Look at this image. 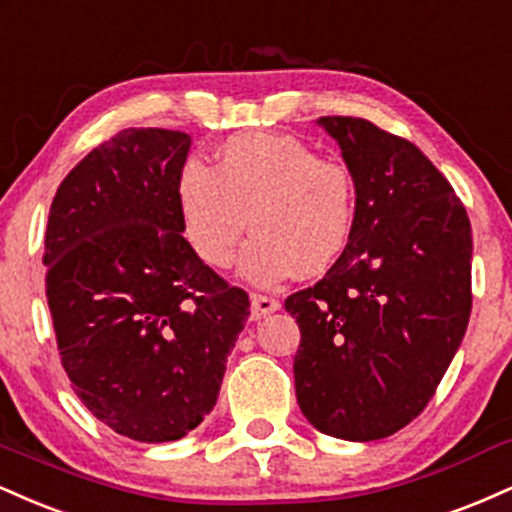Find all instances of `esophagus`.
I'll return each mask as SVG.
<instances>
[{"label":"esophagus","mask_w":512,"mask_h":512,"mask_svg":"<svg viewBox=\"0 0 512 512\" xmlns=\"http://www.w3.org/2000/svg\"><path fill=\"white\" fill-rule=\"evenodd\" d=\"M280 309V302L275 297H268V294H251V318L258 321V318H266Z\"/></svg>","instance_id":"esophagus-1"}]
</instances>
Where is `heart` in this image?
<instances>
[{"label":"heart","mask_w":512,"mask_h":512,"mask_svg":"<svg viewBox=\"0 0 512 512\" xmlns=\"http://www.w3.org/2000/svg\"><path fill=\"white\" fill-rule=\"evenodd\" d=\"M177 213L186 244L210 268L230 266L249 227L239 273L275 285L321 275L338 261L357 218L350 167L318 158L299 138L249 131L222 141L213 167L186 160L177 174Z\"/></svg>","instance_id":"heart-1"}]
</instances>
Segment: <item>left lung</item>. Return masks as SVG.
<instances>
[{"label": "left lung", "instance_id": "left-lung-1", "mask_svg": "<svg viewBox=\"0 0 512 512\" xmlns=\"http://www.w3.org/2000/svg\"><path fill=\"white\" fill-rule=\"evenodd\" d=\"M357 184L350 242L285 299L302 342L294 388L323 434L378 441L434 398L472 311V227L414 143L359 117H321Z\"/></svg>", "mask_w": 512, "mask_h": 512}]
</instances>
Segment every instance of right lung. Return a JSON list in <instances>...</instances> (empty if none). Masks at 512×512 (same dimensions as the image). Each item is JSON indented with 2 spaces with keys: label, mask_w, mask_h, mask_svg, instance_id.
Masks as SVG:
<instances>
[{
  "label": "right lung",
  "mask_w": 512,
  "mask_h": 512,
  "mask_svg": "<svg viewBox=\"0 0 512 512\" xmlns=\"http://www.w3.org/2000/svg\"><path fill=\"white\" fill-rule=\"evenodd\" d=\"M189 148L184 131H119L66 174L47 218V304L71 388L141 443L208 417L249 318V294L182 237L174 186Z\"/></svg>",
  "instance_id": "add662e5"
}]
</instances>
